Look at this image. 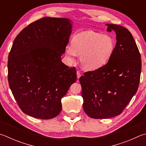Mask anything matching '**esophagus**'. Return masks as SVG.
<instances>
[{
  "label": "esophagus",
  "instance_id": "34e87169",
  "mask_svg": "<svg viewBox=\"0 0 146 146\" xmlns=\"http://www.w3.org/2000/svg\"><path fill=\"white\" fill-rule=\"evenodd\" d=\"M76 75H77V78L78 79L81 76V74H80V72L79 71H76Z\"/></svg>",
  "mask_w": 146,
  "mask_h": 146
}]
</instances>
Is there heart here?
<instances>
[{
    "instance_id": "heart-1",
    "label": "heart",
    "mask_w": 146,
    "mask_h": 146,
    "mask_svg": "<svg viewBox=\"0 0 146 146\" xmlns=\"http://www.w3.org/2000/svg\"><path fill=\"white\" fill-rule=\"evenodd\" d=\"M115 48V41L109 34L91 31L78 33L73 38L71 45L66 47L68 60L74 61L76 54L80 55L81 65L87 70L99 68L110 59Z\"/></svg>"
}]
</instances>
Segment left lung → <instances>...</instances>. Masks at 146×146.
<instances>
[{"label":"left lung","instance_id":"obj_1","mask_svg":"<svg viewBox=\"0 0 146 146\" xmlns=\"http://www.w3.org/2000/svg\"><path fill=\"white\" fill-rule=\"evenodd\" d=\"M106 25L107 31L116 34L112 54L107 64L79 78L84 110L93 119L121 114L137 91L141 73V57L130 32L121 25Z\"/></svg>","mask_w":146,"mask_h":146}]
</instances>
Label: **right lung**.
<instances>
[{
    "instance_id": "add662e5",
    "label": "right lung",
    "mask_w": 146,
    "mask_h": 146,
    "mask_svg": "<svg viewBox=\"0 0 146 146\" xmlns=\"http://www.w3.org/2000/svg\"><path fill=\"white\" fill-rule=\"evenodd\" d=\"M68 18L44 17L18 34L8 56V82L23 113L49 119L62 110L61 98L76 80L75 67L61 60L71 33Z\"/></svg>"
}]
</instances>
